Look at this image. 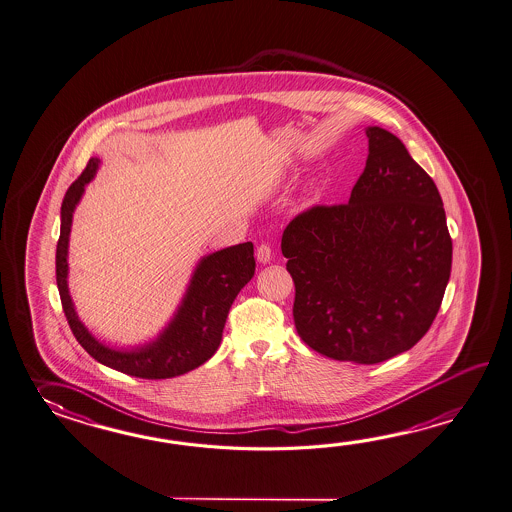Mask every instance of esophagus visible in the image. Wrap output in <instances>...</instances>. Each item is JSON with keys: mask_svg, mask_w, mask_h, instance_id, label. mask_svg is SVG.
I'll list each match as a JSON object with an SVG mask.
<instances>
[{"mask_svg": "<svg viewBox=\"0 0 512 512\" xmlns=\"http://www.w3.org/2000/svg\"><path fill=\"white\" fill-rule=\"evenodd\" d=\"M257 261L262 262V264H268L272 261V248L268 244H261L257 248Z\"/></svg>", "mask_w": 512, "mask_h": 512, "instance_id": "1", "label": "esophagus"}]
</instances>
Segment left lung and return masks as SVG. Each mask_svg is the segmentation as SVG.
I'll return each instance as SVG.
<instances>
[{
	"mask_svg": "<svg viewBox=\"0 0 512 512\" xmlns=\"http://www.w3.org/2000/svg\"><path fill=\"white\" fill-rule=\"evenodd\" d=\"M368 158L348 204L286 226L293 321L315 352L376 365L407 352L438 315L452 266L443 200L396 135L366 127Z\"/></svg>",
	"mask_w": 512,
	"mask_h": 512,
	"instance_id": "left-lung-1",
	"label": "left lung"
}]
</instances>
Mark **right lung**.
<instances>
[{"label": "right lung", "instance_id": "1", "mask_svg": "<svg viewBox=\"0 0 512 512\" xmlns=\"http://www.w3.org/2000/svg\"><path fill=\"white\" fill-rule=\"evenodd\" d=\"M98 164V158L89 160L84 173L67 189L62 202V226L56 246V282L67 323L85 352L102 365L142 379L182 376L204 365L217 352L231 304L255 273L253 244L242 242L202 257L177 313L155 341L131 350H116L100 343L78 319L67 286V250L74 209L84 195L85 186L96 175Z\"/></svg>", "mask_w": 512, "mask_h": 512}]
</instances>
